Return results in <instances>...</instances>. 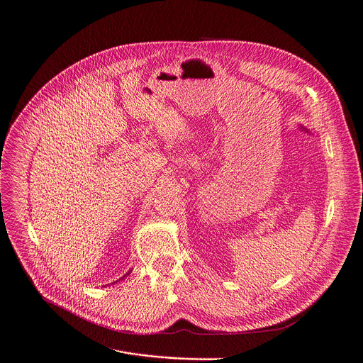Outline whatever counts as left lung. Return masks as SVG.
Segmentation results:
<instances>
[{
    "label": "left lung",
    "instance_id": "obj_1",
    "mask_svg": "<svg viewBox=\"0 0 363 363\" xmlns=\"http://www.w3.org/2000/svg\"><path fill=\"white\" fill-rule=\"evenodd\" d=\"M301 128H302V130H305V128H303V127H301Z\"/></svg>",
    "mask_w": 363,
    "mask_h": 363
}]
</instances>
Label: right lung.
<instances>
[{
    "instance_id": "1",
    "label": "right lung",
    "mask_w": 363,
    "mask_h": 363,
    "mask_svg": "<svg viewBox=\"0 0 363 363\" xmlns=\"http://www.w3.org/2000/svg\"><path fill=\"white\" fill-rule=\"evenodd\" d=\"M130 272H131V271H130ZM130 272H128V274H127V275H130ZM127 275H124V277H123V278H121V279H124V278H125V277H127ZM118 281H119V279H118ZM113 284H115V282H113Z\"/></svg>"
}]
</instances>
